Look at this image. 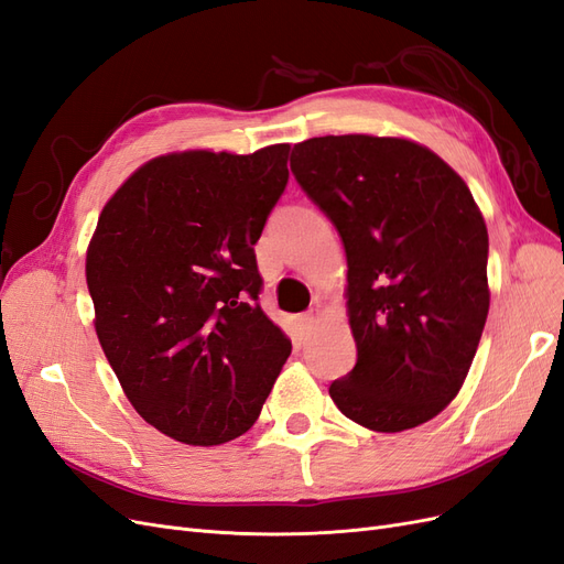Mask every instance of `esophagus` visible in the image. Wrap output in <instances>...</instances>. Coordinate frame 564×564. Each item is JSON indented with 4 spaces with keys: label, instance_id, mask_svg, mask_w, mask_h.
<instances>
[{
    "label": "esophagus",
    "instance_id": "34e87169",
    "mask_svg": "<svg viewBox=\"0 0 564 564\" xmlns=\"http://www.w3.org/2000/svg\"><path fill=\"white\" fill-rule=\"evenodd\" d=\"M317 317H319V308H311L308 313H303L301 315V327L308 332V329H313V324L317 322Z\"/></svg>",
    "mask_w": 564,
    "mask_h": 564
}]
</instances>
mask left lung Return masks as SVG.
Instances as JSON below:
<instances>
[{
  "label": "left lung",
  "instance_id": "1",
  "mask_svg": "<svg viewBox=\"0 0 564 564\" xmlns=\"http://www.w3.org/2000/svg\"><path fill=\"white\" fill-rule=\"evenodd\" d=\"M292 174L348 259L357 362L329 395L369 431L416 429L456 398L480 344L485 218L464 178L406 139H308L292 150Z\"/></svg>",
  "mask_w": 564,
  "mask_h": 564
}]
</instances>
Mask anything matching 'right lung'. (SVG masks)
<instances>
[{"label": "right lung", "mask_w": 564, "mask_h": 564, "mask_svg": "<svg viewBox=\"0 0 564 564\" xmlns=\"http://www.w3.org/2000/svg\"><path fill=\"white\" fill-rule=\"evenodd\" d=\"M289 145L150 160L100 212L87 251L96 334L129 402L185 445L247 433L292 352L261 311L253 245Z\"/></svg>", "instance_id": "right-lung-1"}]
</instances>
